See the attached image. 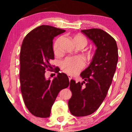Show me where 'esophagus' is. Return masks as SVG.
Here are the masks:
<instances>
[{
	"label": "esophagus",
	"instance_id": "obj_1",
	"mask_svg": "<svg viewBox=\"0 0 132 132\" xmlns=\"http://www.w3.org/2000/svg\"><path fill=\"white\" fill-rule=\"evenodd\" d=\"M68 79H69V80L70 81L72 79V77L70 75H68Z\"/></svg>",
	"mask_w": 132,
	"mask_h": 132
}]
</instances>
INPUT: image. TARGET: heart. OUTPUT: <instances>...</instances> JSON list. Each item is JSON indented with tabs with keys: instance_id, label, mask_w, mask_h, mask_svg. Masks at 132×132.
<instances>
[{
	"instance_id": "b5f03b06",
	"label": "heart",
	"mask_w": 132,
	"mask_h": 132,
	"mask_svg": "<svg viewBox=\"0 0 132 132\" xmlns=\"http://www.w3.org/2000/svg\"><path fill=\"white\" fill-rule=\"evenodd\" d=\"M62 41V37L57 38L53 45V50L56 55H59L61 52V44ZM73 41L77 46L82 45L85 47L88 44V40L84 36L78 35L75 36ZM85 65L84 58L80 56L67 57L61 62V67L63 71L68 75H74L80 72Z\"/></svg>"
}]
</instances>
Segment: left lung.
I'll use <instances>...</instances> for the list:
<instances>
[{"label": "left lung", "instance_id": "obj_1", "mask_svg": "<svg viewBox=\"0 0 132 132\" xmlns=\"http://www.w3.org/2000/svg\"><path fill=\"white\" fill-rule=\"evenodd\" d=\"M81 32L93 41L97 49L89 67L80 74L83 82L70 81L72 95L68 108L76 117L91 115L100 107L112 84L118 60L116 41L109 34L95 28Z\"/></svg>", "mask_w": 132, "mask_h": 132}]
</instances>
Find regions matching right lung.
<instances>
[{
    "instance_id": "1",
    "label": "right lung",
    "mask_w": 132,
    "mask_h": 132,
    "mask_svg": "<svg viewBox=\"0 0 132 132\" xmlns=\"http://www.w3.org/2000/svg\"><path fill=\"white\" fill-rule=\"evenodd\" d=\"M64 32L52 26L41 25L27 34L21 44L20 89L25 105L35 117H50L59 91L70 84L67 75L59 71L53 80L45 77L46 70L52 68L50 61L54 59L53 39Z\"/></svg>"
}]
</instances>
